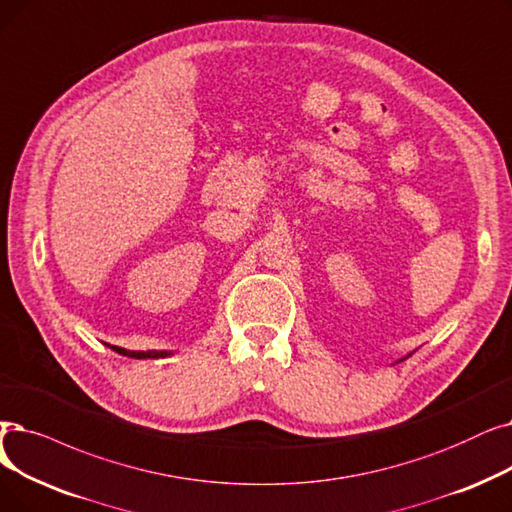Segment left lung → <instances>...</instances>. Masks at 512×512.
<instances>
[{"instance_id": "8db88e82", "label": "left lung", "mask_w": 512, "mask_h": 512, "mask_svg": "<svg viewBox=\"0 0 512 512\" xmlns=\"http://www.w3.org/2000/svg\"><path fill=\"white\" fill-rule=\"evenodd\" d=\"M404 360H406V358H402V360H399V362H404Z\"/></svg>"}]
</instances>
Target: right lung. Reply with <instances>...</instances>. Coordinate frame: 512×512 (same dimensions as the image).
<instances>
[{"label": "right lung", "mask_w": 512, "mask_h": 512, "mask_svg": "<svg viewBox=\"0 0 512 512\" xmlns=\"http://www.w3.org/2000/svg\"><path fill=\"white\" fill-rule=\"evenodd\" d=\"M165 355H171V353L169 351H161V353H152V351H148V353H144V351L133 353L131 351V358H165Z\"/></svg>", "instance_id": "obj_1"}]
</instances>
